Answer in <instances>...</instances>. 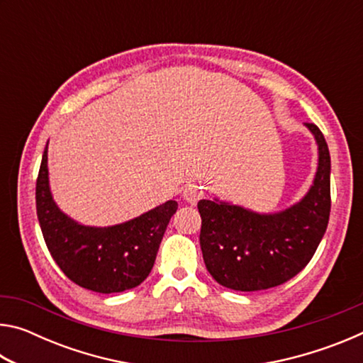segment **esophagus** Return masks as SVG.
<instances>
[{
    "label": "esophagus",
    "mask_w": 363,
    "mask_h": 363,
    "mask_svg": "<svg viewBox=\"0 0 363 363\" xmlns=\"http://www.w3.org/2000/svg\"><path fill=\"white\" fill-rule=\"evenodd\" d=\"M184 200H187L189 203L195 205L196 201L205 196V187L200 186V184H189V186L182 190Z\"/></svg>",
    "instance_id": "esophagus-1"
}]
</instances>
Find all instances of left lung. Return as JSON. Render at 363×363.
Listing matches in <instances>:
<instances>
[{
	"label": "left lung",
	"instance_id": "left-lung-1",
	"mask_svg": "<svg viewBox=\"0 0 363 363\" xmlns=\"http://www.w3.org/2000/svg\"><path fill=\"white\" fill-rule=\"evenodd\" d=\"M318 144L314 186L303 200L277 214H257L242 206L199 201L200 247L208 272L225 288L259 291L299 274L314 256L331 208L330 152L314 123H306Z\"/></svg>",
	"mask_w": 363,
	"mask_h": 363
}]
</instances>
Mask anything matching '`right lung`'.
Here are the masks:
<instances>
[{
    "instance_id": "obj_1",
    "label": "right lung",
    "mask_w": 363,
    "mask_h": 363,
    "mask_svg": "<svg viewBox=\"0 0 363 363\" xmlns=\"http://www.w3.org/2000/svg\"><path fill=\"white\" fill-rule=\"evenodd\" d=\"M177 201L113 227H86L54 203L48 182V145L36 179V214L46 247L73 284L97 293H120L143 284L150 274L160 243Z\"/></svg>"
}]
</instances>
